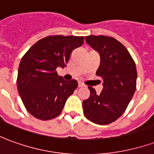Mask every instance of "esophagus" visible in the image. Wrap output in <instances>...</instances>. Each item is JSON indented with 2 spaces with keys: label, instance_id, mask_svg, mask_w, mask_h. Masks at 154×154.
Listing matches in <instances>:
<instances>
[{
  "label": "esophagus",
  "instance_id": "34e87169",
  "mask_svg": "<svg viewBox=\"0 0 154 154\" xmlns=\"http://www.w3.org/2000/svg\"><path fill=\"white\" fill-rule=\"evenodd\" d=\"M84 87V84L82 83V82H78V87Z\"/></svg>",
  "mask_w": 154,
  "mask_h": 154
}]
</instances>
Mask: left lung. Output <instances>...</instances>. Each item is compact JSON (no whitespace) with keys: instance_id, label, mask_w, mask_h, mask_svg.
Segmentation results:
<instances>
[{"instance_id":"obj_1","label":"left lung","mask_w":154,"mask_h":154,"mask_svg":"<svg viewBox=\"0 0 154 154\" xmlns=\"http://www.w3.org/2000/svg\"><path fill=\"white\" fill-rule=\"evenodd\" d=\"M85 40L100 54L97 76L103 79V89L97 94L88 87L90 97L82 101L85 116L97 125H108L122 116L136 90L137 70L134 61L116 38L90 35Z\"/></svg>"}]
</instances>
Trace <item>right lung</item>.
I'll return each instance as SVG.
<instances>
[{
  "mask_svg": "<svg viewBox=\"0 0 154 154\" xmlns=\"http://www.w3.org/2000/svg\"><path fill=\"white\" fill-rule=\"evenodd\" d=\"M83 41L82 36H48L23 56L17 87L26 110L35 118L48 120L59 116L67 99L77 89V81H65L56 68L66 67L72 52Z\"/></svg>",
  "mask_w": 154,
  "mask_h": 154,
  "instance_id": "obj_1",
  "label": "right lung"
}]
</instances>
